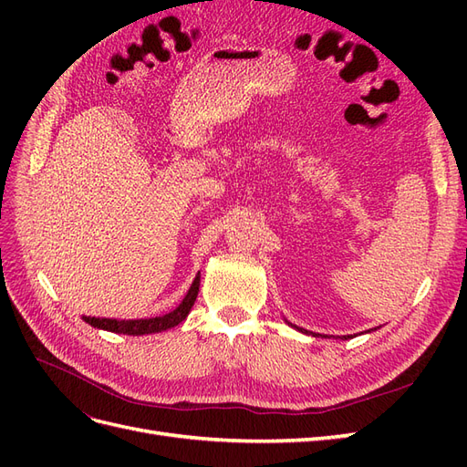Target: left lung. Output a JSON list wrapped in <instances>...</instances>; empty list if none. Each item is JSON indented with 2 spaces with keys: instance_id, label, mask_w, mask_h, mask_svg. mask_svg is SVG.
<instances>
[{
  "instance_id": "obj_1",
  "label": "left lung",
  "mask_w": 467,
  "mask_h": 467,
  "mask_svg": "<svg viewBox=\"0 0 467 467\" xmlns=\"http://www.w3.org/2000/svg\"><path fill=\"white\" fill-rule=\"evenodd\" d=\"M288 325H292V323H288ZM292 327H294V329H298V331H302V333H306V335H314V337H317V335H316V333H312V331H306V329H300V327H296V325H292ZM368 333H370V331H368ZM348 337H350V335H345L343 338H348Z\"/></svg>"
}]
</instances>
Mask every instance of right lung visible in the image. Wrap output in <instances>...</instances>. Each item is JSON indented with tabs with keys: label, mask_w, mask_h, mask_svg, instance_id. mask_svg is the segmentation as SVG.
I'll list each match as a JSON object with an SVG mask.
<instances>
[{
	"label": "right lung",
	"mask_w": 467,
	"mask_h": 467,
	"mask_svg": "<svg viewBox=\"0 0 467 467\" xmlns=\"http://www.w3.org/2000/svg\"><path fill=\"white\" fill-rule=\"evenodd\" d=\"M199 286H201V273L194 276L192 285L189 292L185 294L182 302L173 309V312L163 314V316H155L148 319H109V317H91V316H83V321L89 323L91 327L110 331V333H122V335H150V333H161L175 327L181 321H185L191 307L194 306L196 296H199Z\"/></svg>",
	"instance_id": "obj_1"
}]
</instances>
